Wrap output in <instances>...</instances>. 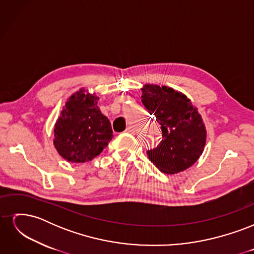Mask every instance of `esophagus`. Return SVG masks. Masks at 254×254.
Returning <instances> with one entry per match:
<instances>
[{"mask_svg": "<svg viewBox=\"0 0 254 254\" xmlns=\"http://www.w3.org/2000/svg\"><path fill=\"white\" fill-rule=\"evenodd\" d=\"M126 132H128V133H131V134H134L135 130H134V128H133L132 126H128V127L126 128Z\"/></svg>", "mask_w": 254, "mask_h": 254, "instance_id": "esophagus-1", "label": "esophagus"}]
</instances>
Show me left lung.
<instances>
[{
	"label": "left lung",
	"mask_w": 254,
	"mask_h": 254,
	"mask_svg": "<svg viewBox=\"0 0 254 254\" xmlns=\"http://www.w3.org/2000/svg\"><path fill=\"white\" fill-rule=\"evenodd\" d=\"M142 103L161 125L162 141L147 151L151 162L167 175L188 170L200 158L206 129L198 109L182 92L146 83L141 89Z\"/></svg>",
	"instance_id": "8db88e82"
}]
</instances>
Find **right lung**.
I'll return each instance as SVG.
<instances>
[{
    "label": "right lung",
    "mask_w": 254,
    "mask_h": 254,
    "mask_svg": "<svg viewBox=\"0 0 254 254\" xmlns=\"http://www.w3.org/2000/svg\"><path fill=\"white\" fill-rule=\"evenodd\" d=\"M98 97L84 88L67 98L54 127V146L68 162L93 160L112 140L111 123L99 110Z\"/></svg>",
    "instance_id": "obj_1"
}]
</instances>
